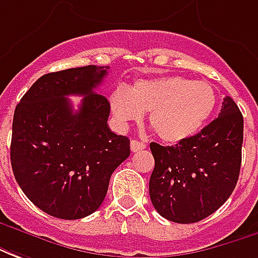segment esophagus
Returning <instances> with one entry per match:
<instances>
[{"mask_svg": "<svg viewBox=\"0 0 258 258\" xmlns=\"http://www.w3.org/2000/svg\"><path fill=\"white\" fill-rule=\"evenodd\" d=\"M143 149H146V144L142 143V142H139V140H132V142H131V150H132L133 153L140 151V150Z\"/></svg>", "mask_w": 258, "mask_h": 258, "instance_id": "obj_1", "label": "esophagus"}]
</instances>
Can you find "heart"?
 I'll return each instance as SVG.
<instances>
[{"instance_id":"1","label":"heart","mask_w":258,"mask_h":258,"mask_svg":"<svg viewBox=\"0 0 258 258\" xmlns=\"http://www.w3.org/2000/svg\"><path fill=\"white\" fill-rule=\"evenodd\" d=\"M215 107L217 93L211 83L178 75L139 79L111 96V109L119 123L140 120L150 111V126L165 143L195 136Z\"/></svg>"}]
</instances>
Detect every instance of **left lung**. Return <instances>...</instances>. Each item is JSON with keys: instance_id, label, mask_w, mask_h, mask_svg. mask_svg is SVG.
<instances>
[{"instance_id": "1", "label": "left lung", "mask_w": 258, "mask_h": 258, "mask_svg": "<svg viewBox=\"0 0 258 258\" xmlns=\"http://www.w3.org/2000/svg\"><path fill=\"white\" fill-rule=\"evenodd\" d=\"M242 144L243 116L231 97L202 132L167 147L150 143L155 165L149 190L158 214L193 224L217 211L237 183Z\"/></svg>"}]
</instances>
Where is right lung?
<instances>
[{
    "label": "right lung",
    "mask_w": 258,
    "mask_h": 258,
    "mask_svg": "<svg viewBox=\"0 0 258 258\" xmlns=\"http://www.w3.org/2000/svg\"><path fill=\"white\" fill-rule=\"evenodd\" d=\"M108 67L43 75L21 98L12 122L11 165L30 202L51 217L79 220L101 206L131 142L108 127L109 103L94 89ZM68 95H82L75 111Z\"/></svg>",
    "instance_id": "1"
}]
</instances>
